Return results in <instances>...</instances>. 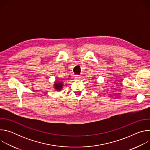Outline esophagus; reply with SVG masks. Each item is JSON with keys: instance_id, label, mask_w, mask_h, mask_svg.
Instances as JSON below:
<instances>
[{"instance_id": "obj_1", "label": "esophagus", "mask_w": 150, "mask_h": 150, "mask_svg": "<svg viewBox=\"0 0 150 150\" xmlns=\"http://www.w3.org/2000/svg\"><path fill=\"white\" fill-rule=\"evenodd\" d=\"M81 78V76L80 75H75V78H76V79H80Z\"/></svg>"}]
</instances>
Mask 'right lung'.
I'll list each match as a JSON object with an SVG mask.
<instances>
[{
    "label": "right lung",
    "mask_w": 150,
    "mask_h": 150,
    "mask_svg": "<svg viewBox=\"0 0 150 150\" xmlns=\"http://www.w3.org/2000/svg\"><path fill=\"white\" fill-rule=\"evenodd\" d=\"M63 87V83L62 82H56L54 84V88L57 90L58 91L62 89Z\"/></svg>",
    "instance_id": "add662e5"
}]
</instances>
